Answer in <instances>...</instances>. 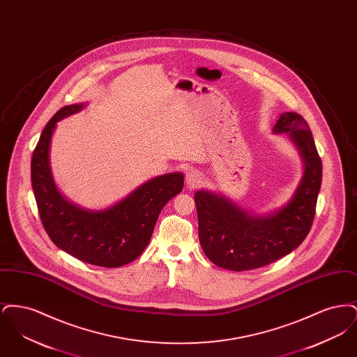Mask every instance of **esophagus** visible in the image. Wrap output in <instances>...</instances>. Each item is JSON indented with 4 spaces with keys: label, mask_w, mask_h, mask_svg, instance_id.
<instances>
[{
    "label": "esophagus",
    "mask_w": 357,
    "mask_h": 357,
    "mask_svg": "<svg viewBox=\"0 0 357 357\" xmlns=\"http://www.w3.org/2000/svg\"><path fill=\"white\" fill-rule=\"evenodd\" d=\"M202 182V174L195 169L187 171L186 172V186L188 188H194L198 186Z\"/></svg>",
    "instance_id": "obj_1"
}]
</instances>
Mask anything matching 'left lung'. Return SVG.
<instances>
[{
    "label": "left lung",
    "mask_w": 357,
    "mask_h": 357,
    "mask_svg": "<svg viewBox=\"0 0 357 357\" xmlns=\"http://www.w3.org/2000/svg\"><path fill=\"white\" fill-rule=\"evenodd\" d=\"M273 132L288 135L304 165L301 181L287 204L258 214L220 192L198 190L194 195L201 246L223 269L243 272L269 265L297 249L310 230L323 178L310 128L301 115L282 112Z\"/></svg>",
    "instance_id": "1"
}]
</instances>
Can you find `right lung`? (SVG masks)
I'll list each match as a JSON object with an SVG mask.
<instances>
[{
  "instance_id": "obj_1",
  "label": "right lung",
  "mask_w": 357,
  "mask_h": 357,
  "mask_svg": "<svg viewBox=\"0 0 357 357\" xmlns=\"http://www.w3.org/2000/svg\"><path fill=\"white\" fill-rule=\"evenodd\" d=\"M86 105L63 107L43 130L32 156V188L44 229L59 249L91 265L119 268L147 248L162 208L182 191L185 176L182 172L158 175L107 208L91 210L70 202L52 174V136L57 121Z\"/></svg>"
}]
</instances>
